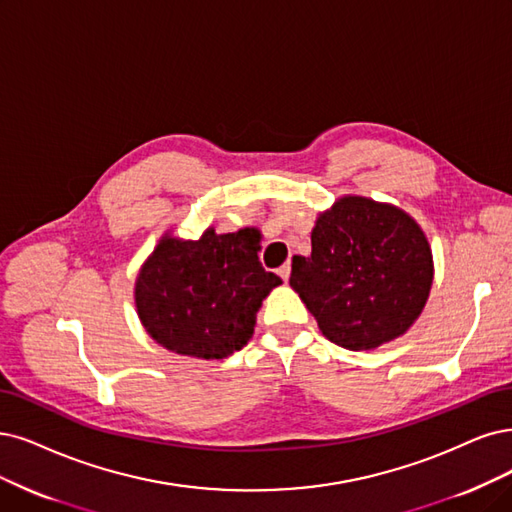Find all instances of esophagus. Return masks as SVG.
Here are the masks:
<instances>
[{"instance_id":"34e87169","label":"esophagus","mask_w":512,"mask_h":512,"mask_svg":"<svg viewBox=\"0 0 512 512\" xmlns=\"http://www.w3.org/2000/svg\"><path fill=\"white\" fill-rule=\"evenodd\" d=\"M278 276H280L282 280H285V282L289 280V276H291V263H289V261L282 263V266L278 268Z\"/></svg>"}]
</instances>
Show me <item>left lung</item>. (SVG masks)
Wrapping results in <instances>:
<instances>
[{
  "mask_svg": "<svg viewBox=\"0 0 512 512\" xmlns=\"http://www.w3.org/2000/svg\"><path fill=\"white\" fill-rule=\"evenodd\" d=\"M291 287L329 342L371 350L403 335L432 285V253L407 213L348 196L312 230V255L293 257Z\"/></svg>",
  "mask_w": 512,
  "mask_h": 512,
  "instance_id": "obj_1",
  "label": "left lung"
}]
</instances>
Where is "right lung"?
<instances>
[{
	"mask_svg": "<svg viewBox=\"0 0 512 512\" xmlns=\"http://www.w3.org/2000/svg\"><path fill=\"white\" fill-rule=\"evenodd\" d=\"M259 232L200 240L164 238L139 272L135 301L147 333L166 350L225 358L249 342L257 310L280 285L257 257Z\"/></svg>",
	"mask_w": 512,
	"mask_h": 512,
	"instance_id": "add662e5",
	"label": "right lung"
}]
</instances>
